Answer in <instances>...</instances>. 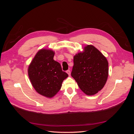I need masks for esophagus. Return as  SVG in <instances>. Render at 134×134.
Instances as JSON below:
<instances>
[{
  "label": "esophagus",
  "instance_id": "1",
  "mask_svg": "<svg viewBox=\"0 0 134 134\" xmlns=\"http://www.w3.org/2000/svg\"><path fill=\"white\" fill-rule=\"evenodd\" d=\"M67 73H68V74L69 75H70V70H66V71Z\"/></svg>",
  "mask_w": 134,
  "mask_h": 134
}]
</instances>
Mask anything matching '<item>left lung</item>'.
Listing matches in <instances>:
<instances>
[{
	"mask_svg": "<svg viewBox=\"0 0 134 134\" xmlns=\"http://www.w3.org/2000/svg\"><path fill=\"white\" fill-rule=\"evenodd\" d=\"M83 52L74 56L71 76L85 94L92 96L103 88L108 75L106 58L92 45H87Z\"/></svg>",
	"mask_w": 134,
	"mask_h": 134,
	"instance_id": "8db88e82",
	"label": "left lung"
}]
</instances>
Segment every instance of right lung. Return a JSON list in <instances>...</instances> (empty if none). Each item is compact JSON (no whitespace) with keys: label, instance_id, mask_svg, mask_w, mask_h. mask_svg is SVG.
<instances>
[{"label":"right lung","instance_id":"right-lung-1","mask_svg":"<svg viewBox=\"0 0 134 134\" xmlns=\"http://www.w3.org/2000/svg\"><path fill=\"white\" fill-rule=\"evenodd\" d=\"M54 52L41 49L37 52L28 69L32 86L39 94L48 98L60 90L68 74L62 70L59 63L54 60Z\"/></svg>","mask_w":134,"mask_h":134}]
</instances>
